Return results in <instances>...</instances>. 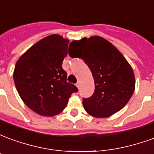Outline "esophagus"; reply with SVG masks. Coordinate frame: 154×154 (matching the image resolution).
<instances>
[{"label":"esophagus","mask_w":154,"mask_h":154,"mask_svg":"<svg viewBox=\"0 0 154 154\" xmlns=\"http://www.w3.org/2000/svg\"><path fill=\"white\" fill-rule=\"evenodd\" d=\"M76 86H77V87L79 89V87H80V82H77V83H76Z\"/></svg>","instance_id":"esophagus-1"}]
</instances>
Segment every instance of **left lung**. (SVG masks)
<instances>
[{
  "mask_svg": "<svg viewBox=\"0 0 154 154\" xmlns=\"http://www.w3.org/2000/svg\"><path fill=\"white\" fill-rule=\"evenodd\" d=\"M72 57L82 58L93 76L95 91L83 99L85 110L97 118L112 116L128 103L135 89L130 64L113 44L100 36L73 40Z\"/></svg>",
  "mask_w": 154,
  "mask_h": 154,
  "instance_id": "left-lung-1",
  "label": "left lung"
}]
</instances>
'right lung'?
Instances as JSON below:
<instances>
[{
  "mask_svg": "<svg viewBox=\"0 0 154 154\" xmlns=\"http://www.w3.org/2000/svg\"><path fill=\"white\" fill-rule=\"evenodd\" d=\"M69 40L51 35L37 42L20 57L14 69V82L27 106L43 116H54L67 106L77 88L67 82L62 63Z\"/></svg>",
  "mask_w": 154,
  "mask_h": 154,
  "instance_id": "1",
  "label": "right lung"
}]
</instances>
